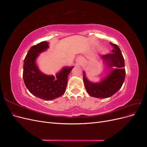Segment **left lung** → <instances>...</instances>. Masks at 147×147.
<instances>
[{
	"label": "left lung",
	"instance_id": "obj_1",
	"mask_svg": "<svg viewBox=\"0 0 147 147\" xmlns=\"http://www.w3.org/2000/svg\"><path fill=\"white\" fill-rule=\"evenodd\" d=\"M113 47L112 53L102 56L109 74L99 83L88 80L83 71V82L86 90L91 96L96 98H107L115 94L121 88L124 81L126 71L124 60L119 48L116 44L110 43Z\"/></svg>",
	"mask_w": 147,
	"mask_h": 147
}]
</instances>
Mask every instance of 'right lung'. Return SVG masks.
Instances as JSON below:
<instances>
[{
    "label": "right lung",
    "mask_w": 147,
    "mask_h": 147,
    "mask_svg": "<svg viewBox=\"0 0 147 147\" xmlns=\"http://www.w3.org/2000/svg\"><path fill=\"white\" fill-rule=\"evenodd\" d=\"M49 48L48 43L43 41L30 48L23 65V80L31 94L45 100L57 98L65 91L68 75L74 66L64 67L56 75H47L38 68L36 59L40 53Z\"/></svg>",
    "instance_id": "add662e5"
}]
</instances>
